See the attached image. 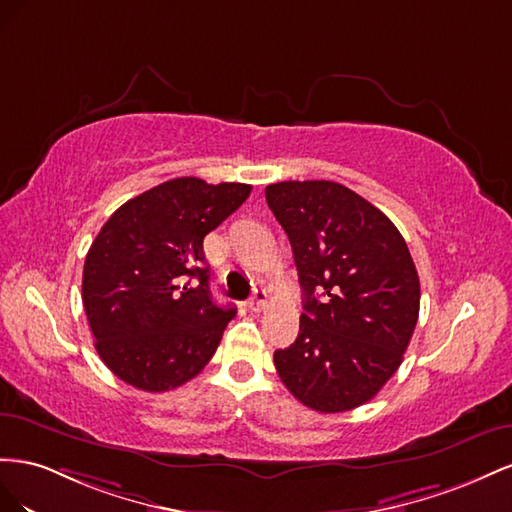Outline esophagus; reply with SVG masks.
Instances as JSON below:
<instances>
[{
	"mask_svg": "<svg viewBox=\"0 0 512 512\" xmlns=\"http://www.w3.org/2000/svg\"><path fill=\"white\" fill-rule=\"evenodd\" d=\"M266 306H268V294H266V289H255L251 300H248V309H251L253 313H259V311H264Z\"/></svg>",
	"mask_w": 512,
	"mask_h": 512,
	"instance_id": "obj_1",
	"label": "esophagus"
}]
</instances>
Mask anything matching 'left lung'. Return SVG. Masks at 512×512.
Instances as JSON below:
<instances>
[{"label": "left lung", "instance_id": "1", "mask_svg": "<svg viewBox=\"0 0 512 512\" xmlns=\"http://www.w3.org/2000/svg\"><path fill=\"white\" fill-rule=\"evenodd\" d=\"M266 201L304 294L298 339L276 349L274 367L311 410H354L399 369L414 334L420 281L410 248L382 210L337 182H276Z\"/></svg>", "mask_w": 512, "mask_h": 512}]
</instances>
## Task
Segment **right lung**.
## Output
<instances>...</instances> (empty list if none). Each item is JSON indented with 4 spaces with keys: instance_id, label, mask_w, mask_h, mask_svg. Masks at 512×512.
I'll return each instance as SVG.
<instances>
[{
    "instance_id": "obj_1",
    "label": "right lung",
    "mask_w": 512,
    "mask_h": 512,
    "mask_svg": "<svg viewBox=\"0 0 512 512\" xmlns=\"http://www.w3.org/2000/svg\"><path fill=\"white\" fill-rule=\"evenodd\" d=\"M248 195L240 182L175 178L102 225L85 257L83 306L98 356L122 382L165 392L210 362L236 309L212 302L203 238Z\"/></svg>"
}]
</instances>
